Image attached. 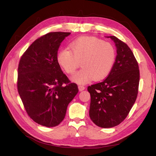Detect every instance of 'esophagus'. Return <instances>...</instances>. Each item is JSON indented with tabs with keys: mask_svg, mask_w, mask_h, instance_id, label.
<instances>
[{
	"mask_svg": "<svg viewBox=\"0 0 156 156\" xmlns=\"http://www.w3.org/2000/svg\"><path fill=\"white\" fill-rule=\"evenodd\" d=\"M78 89H79L80 91H83L85 89V87L83 85H79L78 86Z\"/></svg>",
	"mask_w": 156,
	"mask_h": 156,
	"instance_id": "esophagus-1",
	"label": "esophagus"
}]
</instances>
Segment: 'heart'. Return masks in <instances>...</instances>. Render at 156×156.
I'll return each instance as SVG.
<instances>
[{
    "mask_svg": "<svg viewBox=\"0 0 156 156\" xmlns=\"http://www.w3.org/2000/svg\"><path fill=\"white\" fill-rule=\"evenodd\" d=\"M69 48L59 51L57 60L63 69L73 74L81 65L83 68L71 79L81 85L88 83L93 78L101 80L111 72L116 59L113 46L103 40L92 37H80L69 44Z\"/></svg>",
    "mask_w": 156,
    "mask_h": 156,
    "instance_id": "b5f03b06",
    "label": "heart"
}]
</instances>
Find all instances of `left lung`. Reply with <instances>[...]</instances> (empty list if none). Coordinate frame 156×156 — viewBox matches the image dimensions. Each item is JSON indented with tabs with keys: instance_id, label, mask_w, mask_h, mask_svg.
I'll use <instances>...</instances> for the list:
<instances>
[{
	"instance_id": "1",
	"label": "left lung",
	"mask_w": 156,
	"mask_h": 156,
	"mask_svg": "<svg viewBox=\"0 0 156 156\" xmlns=\"http://www.w3.org/2000/svg\"><path fill=\"white\" fill-rule=\"evenodd\" d=\"M106 37L115 44V62L107 78L88 87L90 118L104 128L116 126L126 118L136 101L140 80L138 64L129 47L116 37Z\"/></svg>"
}]
</instances>
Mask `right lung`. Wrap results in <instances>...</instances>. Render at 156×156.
I'll return each instance as SVG.
<instances>
[{"mask_svg":"<svg viewBox=\"0 0 156 156\" xmlns=\"http://www.w3.org/2000/svg\"><path fill=\"white\" fill-rule=\"evenodd\" d=\"M69 32H51L33 42L18 66V90L28 116L37 123L54 127L64 119L68 105L78 92L57 60Z\"/></svg>","mask_w":156,"mask_h":156,"instance_id":"add662e5","label":"right lung"}]
</instances>
